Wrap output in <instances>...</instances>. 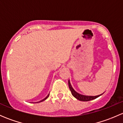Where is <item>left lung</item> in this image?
Instances as JSON below:
<instances>
[{
  "mask_svg": "<svg viewBox=\"0 0 123 123\" xmlns=\"http://www.w3.org/2000/svg\"><path fill=\"white\" fill-rule=\"evenodd\" d=\"M68 86L69 90L71 92V93L72 95H73V96H74V98H75L77 99L81 100V101H89V100H93L95 99L98 98L99 96H101V95L104 93H103L102 94H100V95H98V96H86V95H81V94L77 92L76 91H75L74 89L73 88V87H72V86L71 85L69 80H68Z\"/></svg>",
  "mask_w": 123,
  "mask_h": 123,
  "instance_id": "1",
  "label": "left lung"
}]
</instances>
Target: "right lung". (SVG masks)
Segmentation results:
<instances>
[{
  "label": "right lung",
  "mask_w": 123,
  "mask_h": 123,
  "mask_svg": "<svg viewBox=\"0 0 123 123\" xmlns=\"http://www.w3.org/2000/svg\"><path fill=\"white\" fill-rule=\"evenodd\" d=\"M49 95H48V96H46V98H44V99H43V100H40V101H39V102H42V101H43V100H46V99H47V98H48V97H49Z\"/></svg>",
  "instance_id": "1"
}]
</instances>
